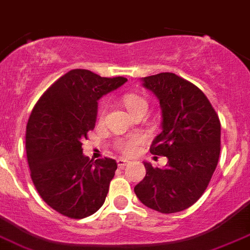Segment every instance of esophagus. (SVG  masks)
I'll return each mask as SVG.
<instances>
[{
    "label": "esophagus",
    "instance_id": "esophagus-1",
    "mask_svg": "<svg viewBox=\"0 0 250 250\" xmlns=\"http://www.w3.org/2000/svg\"><path fill=\"white\" fill-rule=\"evenodd\" d=\"M126 165H127V161H126V159H124V158H119V159H118V166H119V168H124Z\"/></svg>",
    "mask_w": 250,
    "mask_h": 250
}]
</instances>
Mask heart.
<instances>
[{
  "instance_id": "obj_1",
  "label": "heart",
  "mask_w": 250,
  "mask_h": 250,
  "mask_svg": "<svg viewBox=\"0 0 250 250\" xmlns=\"http://www.w3.org/2000/svg\"><path fill=\"white\" fill-rule=\"evenodd\" d=\"M123 104L125 105V108L127 109L131 115L139 113V111H145L146 113L147 110V101L142 96L137 93H126L123 97ZM106 106H102V115L105 114ZM144 142V139L140 135H135V136L126 137V139L120 140L116 144V148L124 154H132L136 152V149L139 148L140 145Z\"/></svg>"
}]
</instances>
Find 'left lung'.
Segmentation results:
<instances>
[{
	"instance_id": "left-lung-1",
	"label": "left lung",
	"mask_w": 250,
	"mask_h": 250,
	"mask_svg": "<svg viewBox=\"0 0 250 250\" xmlns=\"http://www.w3.org/2000/svg\"><path fill=\"white\" fill-rule=\"evenodd\" d=\"M158 98L162 132L151 145L152 154L165 156V168L145 162L146 175L135 187L144 205L162 213L190 208L208 188L221 151V123L208 97L175 73L142 78Z\"/></svg>"
}]
</instances>
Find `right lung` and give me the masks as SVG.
Instances as JSON below:
<instances>
[{
  "mask_svg": "<svg viewBox=\"0 0 250 250\" xmlns=\"http://www.w3.org/2000/svg\"><path fill=\"white\" fill-rule=\"evenodd\" d=\"M92 71H68L40 97L27 124L30 177L42 200L66 217H88L102 208L118 168L115 159L83 156L94 129L99 98L126 82Z\"/></svg>",
  "mask_w": 250,
  "mask_h": 250,
  "instance_id": "obj_1",
  "label": "right lung"
}]
</instances>
